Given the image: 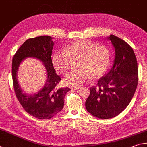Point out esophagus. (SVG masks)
I'll return each instance as SVG.
<instances>
[{
	"instance_id": "obj_1",
	"label": "esophagus",
	"mask_w": 147,
	"mask_h": 147,
	"mask_svg": "<svg viewBox=\"0 0 147 147\" xmlns=\"http://www.w3.org/2000/svg\"><path fill=\"white\" fill-rule=\"evenodd\" d=\"M81 88V86H71L70 88L71 89H75V90H78Z\"/></svg>"
}]
</instances>
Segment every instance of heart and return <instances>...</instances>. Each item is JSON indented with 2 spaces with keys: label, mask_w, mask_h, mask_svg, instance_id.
I'll return each mask as SVG.
<instances>
[{
  "label": "heart",
  "mask_w": 147,
  "mask_h": 147,
  "mask_svg": "<svg viewBox=\"0 0 147 147\" xmlns=\"http://www.w3.org/2000/svg\"><path fill=\"white\" fill-rule=\"evenodd\" d=\"M77 70L64 77L67 84L79 86L94 79L101 77L110 63V53L103 45H96L90 40H78L69 44L65 51H58L52 56V63L57 70L64 73L70 66L71 61L78 60Z\"/></svg>",
  "instance_id": "1"
}]
</instances>
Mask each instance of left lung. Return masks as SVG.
<instances>
[{"mask_svg": "<svg viewBox=\"0 0 147 147\" xmlns=\"http://www.w3.org/2000/svg\"><path fill=\"white\" fill-rule=\"evenodd\" d=\"M115 48L112 68L90 88L85 102L89 113L100 119L117 116L132 100L138 83V63L132 48L114 35L107 37Z\"/></svg>", "mask_w": 147, "mask_h": 147, "instance_id": "1", "label": "left lung"}]
</instances>
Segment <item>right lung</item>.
<instances>
[{"label":"right lung","mask_w":147,"mask_h":147,"mask_svg":"<svg viewBox=\"0 0 147 147\" xmlns=\"http://www.w3.org/2000/svg\"><path fill=\"white\" fill-rule=\"evenodd\" d=\"M53 41L50 36L29 38L17 51L12 60V78L15 95L25 111L40 119H50L64 107V96L68 87L57 88L61 78L56 74L51 60ZM27 57L37 58L43 63L47 79L43 88L35 94L24 93L17 81L18 69L21 62Z\"/></svg>","instance_id":"obj_1"}]
</instances>
